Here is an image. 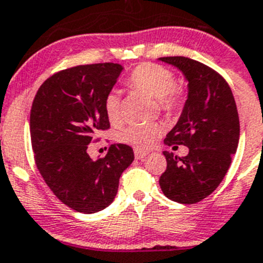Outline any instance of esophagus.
Here are the masks:
<instances>
[{"instance_id":"esophagus-1","label":"esophagus","mask_w":263,"mask_h":263,"mask_svg":"<svg viewBox=\"0 0 263 263\" xmlns=\"http://www.w3.org/2000/svg\"><path fill=\"white\" fill-rule=\"evenodd\" d=\"M134 156H135V158H137V160H143V158L147 156V152H143V151L135 149L134 151Z\"/></svg>"}]
</instances>
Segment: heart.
<instances>
[{
	"label": "heart",
	"mask_w": 263,
	"mask_h": 263,
	"mask_svg": "<svg viewBox=\"0 0 263 263\" xmlns=\"http://www.w3.org/2000/svg\"><path fill=\"white\" fill-rule=\"evenodd\" d=\"M129 84L135 89L156 98L160 111L173 114L183 106V90L175 85V77L170 70L156 64H142L133 70ZM105 112L110 123L116 124L121 119L120 97L115 90L105 98ZM161 128L157 124L130 125L119 133L121 143L132 145L138 151L151 149L157 143Z\"/></svg>",
	"instance_id": "1"
}]
</instances>
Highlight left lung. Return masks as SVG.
I'll use <instances>...</instances> for the list:
<instances>
[{
    "mask_svg": "<svg viewBox=\"0 0 263 263\" xmlns=\"http://www.w3.org/2000/svg\"><path fill=\"white\" fill-rule=\"evenodd\" d=\"M158 60L178 67L188 80V98L167 145H186L178 157L163 151L167 167L160 178L163 194L174 202L193 204L209 197L230 167L239 143V116L233 92L217 71L183 56Z\"/></svg>",
    "mask_w": 263,
    "mask_h": 263,
    "instance_id": "left-lung-1",
    "label": "left lung"
}]
</instances>
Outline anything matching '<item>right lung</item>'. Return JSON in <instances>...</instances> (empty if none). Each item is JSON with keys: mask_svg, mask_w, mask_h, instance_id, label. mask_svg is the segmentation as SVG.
Returning a JSON list of instances; mask_svg holds the SVG:
<instances>
[{"mask_svg": "<svg viewBox=\"0 0 263 263\" xmlns=\"http://www.w3.org/2000/svg\"><path fill=\"white\" fill-rule=\"evenodd\" d=\"M123 71L112 62L79 65L49 77L30 110L35 165L54 196L70 209L95 214L112 203L132 147L111 144L105 157L87 153L96 133L110 128L105 98Z\"/></svg>", "mask_w": 263, "mask_h": 263, "instance_id": "1", "label": "right lung"}]
</instances>
